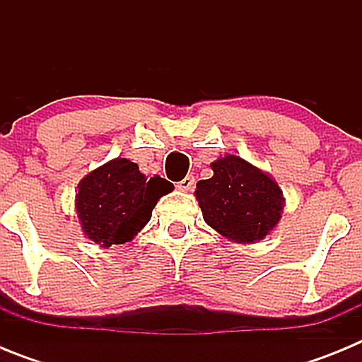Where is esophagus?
I'll use <instances>...</instances> for the list:
<instances>
[{
  "instance_id": "obj_1",
  "label": "esophagus",
  "mask_w": 362,
  "mask_h": 362,
  "mask_svg": "<svg viewBox=\"0 0 362 362\" xmlns=\"http://www.w3.org/2000/svg\"><path fill=\"white\" fill-rule=\"evenodd\" d=\"M194 185H196V179H194V175H187V177L179 181L177 188L183 192H190L192 188H194Z\"/></svg>"
}]
</instances>
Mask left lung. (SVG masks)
<instances>
[{
	"label": "left lung",
	"mask_w": 362,
	"mask_h": 362,
	"mask_svg": "<svg viewBox=\"0 0 362 362\" xmlns=\"http://www.w3.org/2000/svg\"><path fill=\"white\" fill-rule=\"evenodd\" d=\"M210 166L212 177L196 187L206 225L239 245H252L270 235L284 209L283 190L276 179L233 153Z\"/></svg>",
	"instance_id": "left-lung-1"
}]
</instances>
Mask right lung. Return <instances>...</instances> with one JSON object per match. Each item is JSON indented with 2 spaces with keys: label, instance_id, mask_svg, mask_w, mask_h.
<instances>
[{
  "label": "right lung",
  "instance_id": "obj_1",
  "mask_svg": "<svg viewBox=\"0 0 362 362\" xmlns=\"http://www.w3.org/2000/svg\"><path fill=\"white\" fill-rule=\"evenodd\" d=\"M172 190L170 181L146 177L130 159H110L78 185L76 214L85 238L101 248L132 241L150 221L158 201Z\"/></svg>",
  "mask_w": 362,
  "mask_h": 362
}]
</instances>
